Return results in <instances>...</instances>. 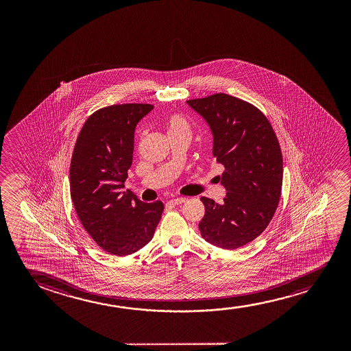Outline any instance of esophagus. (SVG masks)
<instances>
[{
    "instance_id": "esophagus-1",
    "label": "esophagus",
    "mask_w": 351,
    "mask_h": 351,
    "mask_svg": "<svg viewBox=\"0 0 351 351\" xmlns=\"http://www.w3.org/2000/svg\"><path fill=\"white\" fill-rule=\"evenodd\" d=\"M187 202V199L183 197H173L170 200V204H173V205H180V204H183V202Z\"/></svg>"
}]
</instances>
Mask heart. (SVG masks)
<instances>
[{
    "label": "heart",
    "instance_id": "1",
    "mask_svg": "<svg viewBox=\"0 0 351 351\" xmlns=\"http://www.w3.org/2000/svg\"><path fill=\"white\" fill-rule=\"evenodd\" d=\"M189 132L191 127L188 121L183 117V116L178 115V114H173L168 119V132L170 133H178V132Z\"/></svg>",
    "mask_w": 351,
    "mask_h": 351
}]
</instances>
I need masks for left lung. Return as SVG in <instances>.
Returning <instances> with one entry per match:
<instances>
[{"instance_id":"obj_1","label":"left lung","mask_w":351,"mask_h":351,"mask_svg":"<svg viewBox=\"0 0 351 351\" xmlns=\"http://www.w3.org/2000/svg\"><path fill=\"white\" fill-rule=\"evenodd\" d=\"M213 133V157L226 170L223 204L202 197V236L223 250H236L267 228L278 207L283 157L277 135L264 112L226 93L189 99Z\"/></svg>"}]
</instances>
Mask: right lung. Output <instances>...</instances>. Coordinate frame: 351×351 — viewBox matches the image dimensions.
<instances>
[{
	"label": "right lung",
	"mask_w": 351,
	"mask_h": 351,
	"mask_svg": "<svg viewBox=\"0 0 351 351\" xmlns=\"http://www.w3.org/2000/svg\"><path fill=\"white\" fill-rule=\"evenodd\" d=\"M154 109L125 103L95 111L73 149L71 197L84 229L101 248L117 256L133 254L154 237L163 202H143L123 192L133 160L135 127Z\"/></svg>",
	"instance_id": "add662e5"
}]
</instances>
